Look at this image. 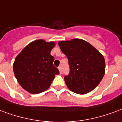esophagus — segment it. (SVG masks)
<instances>
[{
	"mask_svg": "<svg viewBox=\"0 0 122 122\" xmlns=\"http://www.w3.org/2000/svg\"><path fill=\"white\" fill-rule=\"evenodd\" d=\"M58 69H59V73H60V74H61V73H62V68H61V66L58 67Z\"/></svg>",
	"mask_w": 122,
	"mask_h": 122,
	"instance_id": "esophagus-1",
	"label": "esophagus"
}]
</instances>
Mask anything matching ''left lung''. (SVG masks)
<instances>
[{"mask_svg":"<svg viewBox=\"0 0 122 122\" xmlns=\"http://www.w3.org/2000/svg\"><path fill=\"white\" fill-rule=\"evenodd\" d=\"M58 45L68 59L70 73L65 76L68 89L81 95L94 90L105 73L106 63L102 54L81 39L60 41Z\"/></svg>","mask_w":122,"mask_h":122,"instance_id":"1","label":"left lung"}]
</instances>
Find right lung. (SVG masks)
Instances as JSON below:
<instances>
[{"instance_id":"obj_1","label":"right lung","mask_w":122,"mask_h":122,"mask_svg":"<svg viewBox=\"0 0 122 122\" xmlns=\"http://www.w3.org/2000/svg\"><path fill=\"white\" fill-rule=\"evenodd\" d=\"M54 42L38 40L28 44L15 58L13 71L18 83L32 94L48 90L59 70L53 65L51 55Z\"/></svg>"}]
</instances>
